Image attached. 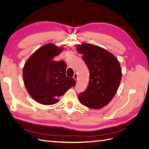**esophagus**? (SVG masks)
<instances>
[{
    "label": "esophagus",
    "mask_w": 149,
    "mask_h": 149,
    "mask_svg": "<svg viewBox=\"0 0 149 149\" xmlns=\"http://www.w3.org/2000/svg\"><path fill=\"white\" fill-rule=\"evenodd\" d=\"M73 78L75 79V80H78V74L76 73H74V76H73Z\"/></svg>",
    "instance_id": "obj_1"
}]
</instances>
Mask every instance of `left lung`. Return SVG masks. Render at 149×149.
Listing matches in <instances>:
<instances>
[{
  "instance_id": "obj_1",
  "label": "left lung",
  "mask_w": 149,
  "mask_h": 149,
  "mask_svg": "<svg viewBox=\"0 0 149 149\" xmlns=\"http://www.w3.org/2000/svg\"><path fill=\"white\" fill-rule=\"evenodd\" d=\"M83 60L89 70L86 89L78 94L80 102L91 109H100L114 97L121 80L122 73L117 58L105 49L89 43L78 45Z\"/></svg>"
}]
</instances>
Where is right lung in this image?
Listing matches in <instances>:
<instances>
[{
    "mask_svg": "<svg viewBox=\"0 0 149 149\" xmlns=\"http://www.w3.org/2000/svg\"><path fill=\"white\" fill-rule=\"evenodd\" d=\"M62 48L49 43L37 49L26 61L23 70L25 87L31 97L44 105H52L72 86L76 81L66 75L65 61H56Z\"/></svg>",
    "mask_w": 149,
    "mask_h": 149,
    "instance_id": "add662e5",
    "label": "right lung"
}]
</instances>
